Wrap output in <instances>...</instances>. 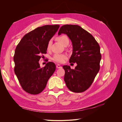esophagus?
Wrapping results in <instances>:
<instances>
[{
	"mask_svg": "<svg viewBox=\"0 0 122 122\" xmlns=\"http://www.w3.org/2000/svg\"><path fill=\"white\" fill-rule=\"evenodd\" d=\"M56 67L57 69H60V68H62V67H61V66L60 65H57L56 66Z\"/></svg>",
	"mask_w": 122,
	"mask_h": 122,
	"instance_id": "1",
	"label": "esophagus"
}]
</instances>
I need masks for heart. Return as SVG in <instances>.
I'll use <instances>...</instances> for the list:
<instances>
[{"mask_svg":"<svg viewBox=\"0 0 122 122\" xmlns=\"http://www.w3.org/2000/svg\"><path fill=\"white\" fill-rule=\"evenodd\" d=\"M56 40L58 41L61 43L62 45H64V44L68 41H69V39L68 36L66 35H61L60 36H58L56 38ZM51 44H52V42L51 40H49L48 42L47 43V49L49 50L50 49ZM67 58V56L66 55L64 54H55L53 57H52V60L54 61L58 62V63H61L63 62Z\"/></svg>","mask_w":122,"mask_h":122,"instance_id":"heart-1","label":"heart"}]
</instances>
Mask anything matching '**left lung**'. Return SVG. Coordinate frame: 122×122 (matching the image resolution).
<instances>
[{"label": "left lung", "mask_w": 122, "mask_h": 122, "mask_svg": "<svg viewBox=\"0 0 122 122\" xmlns=\"http://www.w3.org/2000/svg\"><path fill=\"white\" fill-rule=\"evenodd\" d=\"M61 34L67 35L72 43L70 63L77 65L75 69L67 65L62 67L65 70L64 80L70 91L81 93L89 88L99 71L100 48L94 36L79 25L62 26L58 35Z\"/></svg>", "instance_id": "1"}]
</instances>
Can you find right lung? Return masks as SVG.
Wrapping results in <instances>:
<instances>
[{
	"label": "right lung",
	"mask_w": 122,
	"mask_h": 122,
	"mask_svg": "<svg viewBox=\"0 0 122 122\" xmlns=\"http://www.w3.org/2000/svg\"><path fill=\"white\" fill-rule=\"evenodd\" d=\"M60 27L59 25H46L26 34L18 44L14 56V71L23 89L28 93L38 94L45 88L55 69L48 61L40 67L42 54L47 53V45Z\"/></svg>",
	"instance_id": "right-lung-1"
}]
</instances>
